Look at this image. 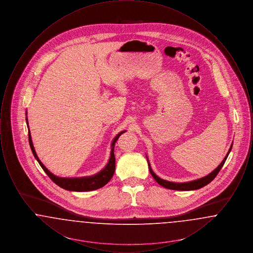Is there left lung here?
<instances>
[{
  "label": "left lung",
  "mask_w": 253,
  "mask_h": 253,
  "mask_svg": "<svg viewBox=\"0 0 253 253\" xmlns=\"http://www.w3.org/2000/svg\"><path fill=\"white\" fill-rule=\"evenodd\" d=\"M233 144V142H232ZM232 144L229 148V152L227 154V156L225 157V158L223 159V161L220 163V165L217 167L214 170H212L211 173H209L208 175H206L202 178H199V179H196V180L189 181V182H183V183H175V182H170V181L164 180L160 177H158L157 174L153 171V169L151 168V165H150V162L147 158V161H148V165H149V169H150V172L152 174V176L155 178V180L157 181V183L159 185H161L162 187L166 188V189H169V190H175V191H193V190H198L200 188H203L206 185H208L209 183H211V181L213 180L215 177H216L218 172L220 171V169L223 167V165L225 164V161L227 160L228 156H229L230 151H231V148H232Z\"/></svg>",
  "instance_id": "left-lung-1"
}]
</instances>
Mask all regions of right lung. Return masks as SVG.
<instances>
[{"label":"right lung","instance_id":"obj_1","mask_svg":"<svg viewBox=\"0 0 253 253\" xmlns=\"http://www.w3.org/2000/svg\"><path fill=\"white\" fill-rule=\"evenodd\" d=\"M26 115H27V112H26ZM26 124H27V128H28L29 145H30V148H31V151H32L34 157L36 158L37 161L39 162V164L41 165V167L50 177V179L53 181L55 184H57L58 186H60V188L64 189V190H67V191H72V192H89V191H94V190L99 189V188L105 186L109 181L111 180V178L113 177L114 172H115V169H116V158H115V154H114L115 144H116L117 140L119 139V137L121 136V134L123 132H126V131H122L119 134H117V136L112 141L110 158H109L107 165L104 167L103 169H101L99 172H97L94 175H91V176L71 177V178H69V177H59L57 175H54L42 163V161L39 159V157L37 156L36 151H35L34 146H33L31 134H30V131H29L27 117H26Z\"/></svg>","mask_w":253,"mask_h":253}]
</instances>
